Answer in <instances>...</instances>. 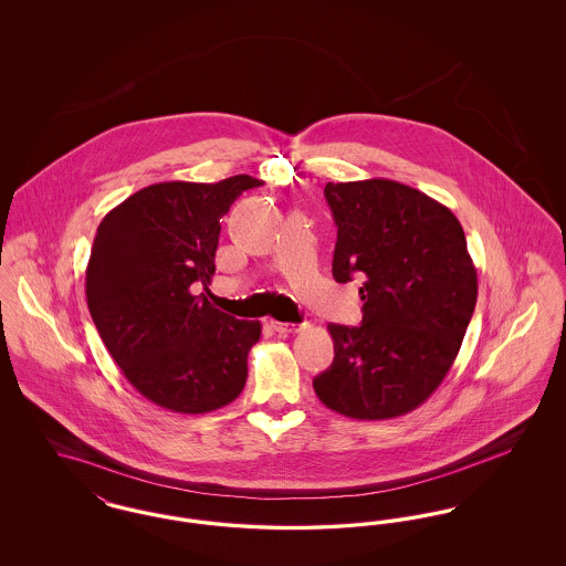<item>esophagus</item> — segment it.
Instances as JSON below:
<instances>
[{
    "mask_svg": "<svg viewBox=\"0 0 566 566\" xmlns=\"http://www.w3.org/2000/svg\"><path fill=\"white\" fill-rule=\"evenodd\" d=\"M271 328H273L275 333L286 335V333H295V331H298V324L277 323V321H271Z\"/></svg>",
    "mask_w": 566,
    "mask_h": 566,
    "instance_id": "34e87169",
    "label": "esophagus"
}]
</instances>
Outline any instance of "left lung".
<instances>
[{"label": "left lung", "mask_w": 566, "mask_h": 566, "mask_svg": "<svg viewBox=\"0 0 566 566\" xmlns=\"http://www.w3.org/2000/svg\"><path fill=\"white\" fill-rule=\"evenodd\" d=\"M337 224L333 277H363V324H328L333 365L314 377L328 409L388 420L424 403L457 360L478 270L450 208L401 182H328Z\"/></svg>", "instance_id": "obj_1"}]
</instances>
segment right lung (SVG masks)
<instances>
[{
  "instance_id": "obj_1",
  "label": "right lung",
  "mask_w": 566,
  "mask_h": 566,
  "mask_svg": "<svg viewBox=\"0 0 566 566\" xmlns=\"http://www.w3.org/2000/svg\"><path fill=\"white\" fill-rule=\"evenodd\" d=\"M261 185L245 174L150 185L97 227L84 282L91 318L129 384L163 409L208 413L243 390L261 323L192 291L214 275L220 218Z\"/></svg>"
}]
</instances>
